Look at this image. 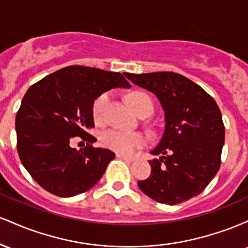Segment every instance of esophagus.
<instances>
[{
  "instance_id": "34e87169",
  "label": "esophagus",
  "mask_w": 248,
  "mask_h": 248,
  "mask_svg": "<svg viewBox=\"0 0 248 248\" xmlns=\"http://www.w3.org/2000/svg\"><path fill=\"white\" fill-rule=\"evenodd\" d=\"M116 157L121 158V160H124V161H134V157H130V156L124 155V154H120V153H116Z\"/></svg>"
}]
</instances>
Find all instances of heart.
<instances>
[{
  "label": "heart",
  "mask_w": 248,
  "mask_h": 248,
  "mask_svg": "<svg viewBox=\"0 0 248 248\" xmlns=\"http://www.w3.org/2000/svg\"><path fill=\"white\" fill-rule=\"evenodd\" d=\"M127 101L138 114H141L144 110H149L150 113L153 112L152 99L147 93L141 92V91L129 93L127 95ZM108 105H109V94L108 93H102L95 99L92 106V114L95 122L102 124L105 121ZM101 142L105 147L120 154H132L135 149L144 146L147 139L141 133L112 129L102 134Z\"/></svg>",
  "instance_id": "b5f03b06"
}]
</instances>
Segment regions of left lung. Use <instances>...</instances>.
<instances>
[{
    "instance_id": "obj_1",
    "label": "left lung",
    "mask_w": 248,
    "mask_h": 248,
    "mask_svg": "<svg viewBox=\"0 0 248 248\" xmlns=\"http://www.w3.org/2000/svg\"><path fill=\"white\" fill-rule=\"evenodd\" d=\"M133 84L153 92L166 114V129L149 161L152 173L139 187L162 204L197 196L218 172L225 127L217 102L199 85L175 72L124 73Z\"/></svg>"
}]
</instances>
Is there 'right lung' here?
<instances>
[{"mask_svg":"<svg viewBox=\"0 0 248 248\" xmlns=\"http://www.w3.org/2000/svg\"><path fill=\"white\" fill-rule=\"evenodd\" d=\"M130 87L119 72L95 67H64L44 77L25 93L16 115L17 152L28 172L43 189L59 197L79 195L98 183L115 154L94 148L92 106L110 88ZM78 136L87 147L69 142Z\"/></svg>","mask_w":248,"mask_h":248,"instance_id":"add662e5","label":"right lung"}]
</instances>
